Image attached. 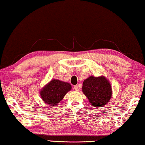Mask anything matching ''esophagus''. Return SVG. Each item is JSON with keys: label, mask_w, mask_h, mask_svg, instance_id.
<instances>
[{"label": "esophagus", "mask_w": 145, "mask_h": 145, "mask_svg": "<svg viewBox=\"0 0 145 145\" xmlns=\"http://www.w3.org/2000/svg\"><path fill=\"white\" fill-rule=\"evenodd\" d=\"M74 89L75 90V91H78V90H79L78 86V85L74 86Z\"/></svg>", "instance_id": "obj_1"}]
</instances>
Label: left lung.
Wrapping results in <instances>:
<instances>
[{
  "mask_svg": "<svg viewBox=\"0 0 145 145\" xmlns=\"http://www.w3.org/2000/svg\"><path fill=\"white\" fill-rule=\"evenodd\" d=\"M82 91L92 105L103 106L110 99L112 89L109 82L103 76H89L83 82Z\"/></svg>",
  "mask_w": 145,
  "mask_h": 145,
  "instance_id": "1",
  "label": "left lung"
}]
</instances>
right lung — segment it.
Wrapping results in <instances>:
<instances>
[{
	"label": "right lung",
	"mask_w": 145,
	"mask_h": 145,
	"mask_svg": "<svg viewBox=\"0 0 145 145\" xmlns=\"http://www.w3.org/2000/svg\"><path fill=\"white\" fill-rule=\"evenodd\" d=\"M71 89L70 84L55 79L41 90L40 96L47 104L54 106L57 105Z\"/></svg>",
	"instance_id": "1"
}]
</instances>
